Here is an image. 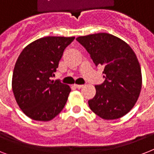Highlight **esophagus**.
Instances as JSON below:
<instances>
[{
  "label": "esophagus",
  "mask_w": 154,
  "mask_h": 154,
  "mask_svg": "<svg viewBox=\"0 0 154 154\" xmlns=\"http://www.w3.org/2000/svg\"><path fill=\"white\" fill-rule=\"evenodd\" d=\"M74 86L76 87L77 89H82L84 85H74Z\"/></svg>",
  "instance_id": "obj_1"
}]
</instances>
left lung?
Segmentation results:
<instances>
[{"instance_id": "obj_1", "label": "left lung", "mask_w": 154, "mask_h": 154, "mask_svg": "<svg viewBox=\"0 0 154 154\" xmlns=\"http://www.w3.org/2000/svg\"><path fill=\"white\" fill-rule=\"evenodd\" d=\"M77 41L96 66L104 67L105 80L95 86L96 95L88 101L90 109L105 120L127 114L136 104L142 84L141 66L134 50L126 42L106 32L79 37Z\"/></svg>"}]
</instances>
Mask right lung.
I'll list each match as a JSON object with an SVG mask.
<instances>
[{
	"instance_id": "1",
	"label": "right lung",
	"mask_w": 154,
	"mask_h": 154,
	"mask_svg": "<svg viewBox=\"0 0 154 154\" xmlns=\"http://www.w3.org/2000/svg\"><path fill=\"white\" fill-rule=\"evenodd\" d=\"M74 37H45L28 45L13 69L12 88L20 109L31 119L49 122L65 107L71 89L51 77Z\"/></svg>"
}]
</instances>
